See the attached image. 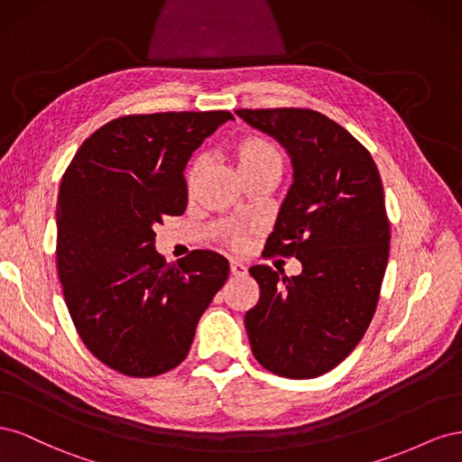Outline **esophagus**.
<instances>
[{
	"label": "esophagus",
	"mask_w": 462,
	"mask_h": 462,
	"mask_svg": "<svg viewBox=\"0 0 462 462\" xmlns=\"http://www.w3.org/2000/svg\"><path fill=\"white\" fill-rule=\"evenodd\" d=\"M229 268H231V275H233V277H245V275H246V265L241 263V262L231 260Z\"/></svg>",
	"instance_id": "obj_1"
}]
</instances>
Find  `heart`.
Segmentation results:
<instances>
[{
  "instance_id": "1",
  "label": "heart",
  "mask_w": 462,
  "mask_h": 462,
  "mask_svg": "<svg viewBox=\"0 0 462 462\" xmlns=\"http://www.w3.org/2000/svg\"><path fill=\"white\" fill-rule=\"evenodd\" d=\"M229 158L235 165L236 173L241 179H248L262 173H282L283 158L282 150H279L272 141L260 134H246L236 138L229 146ZM202 175V162L192 160L187 167V190L192 192L199 185V179ZM229 245L233 248H243L246 245V235L243 229H236L229 235Z\"/></svg>"
}]
</instances>
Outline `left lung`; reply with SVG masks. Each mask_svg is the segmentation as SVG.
<instances>
[{"label":"left lung","instance_id":"1","mask_svg":"<svg viewBox=\"0 0 462 462\" xmlns=\"http://www.w3.org/2000/svg\"><path fill=\"white\" fill-rule=\"evenodd\" d=\"M282 143L295 183L265 250L295 256L300 275L253 265L260 300L245 316L253 355L272 374L329 372L365 337L389 258L383 185L372 153L339 123L304 107L236 109Z\"/></svg>","mask_w":462,"mask_h":462}]
</instances>
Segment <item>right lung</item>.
<instances>
[{
    "instance_id": "1",
    "label": "right lung",
    "mask_w": 462,
    "mask_h": 462,
    "mask_svg": "<svg viewBox=\"0 0 462 462\" xmlns=\"http://www.w3.org/2000/svg\"><path fill=\"white\" fill-rule=\"evenodd\" d=\"M231 111L123 116L80 144L58 194V273L77 333L123 375L153 377L189 355L199 319L229 277L192 250L167 263L153 227L187 209L185 165Z\"/></svg>"
}]
</instances>
